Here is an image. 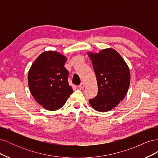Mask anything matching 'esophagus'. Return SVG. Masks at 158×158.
Returning <instances> with one entry per match:
<instances>
[{
  "mask_svg": "<svg viewBox=\"0 0 158 158\" xmlns=\"http://www.w3.org/2000/svg\"><path fill=\"white\" fill-rule=\"evenodd\" d=\"M84 87H85V85H84V83H81V84L78 85V88H79L80 89H83L84 88Z\"/></svg>",
  "mask_w": 158,
  "mask_h": 158,
  "instance_id": "1",
  "label": "esophagus"
}]
</instances>
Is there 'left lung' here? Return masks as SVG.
Here are the masks:
<instances>
[{
    "label": "left lung",
    "instance_id": "left-lung-1",
    "mask_svg": "<svg viewBox=\"0 0 158 158\" xmlns=\"http://www.w3.org/2000/svg\"><path fill=\"white\" fill-rule=\"evenodd\" d=\"M88 55L92 60L98 87L97 95L89 100V104L98 111H108L125 97L130 85V70L122 56L111 48Z\"/></svg>",
    "mask_w": 158,
    "mask_h": 158
}]
</instances>
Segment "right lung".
I'll list each match as a JSON object with an SVG mask.
<instances>
[{
	"label": "right lung",
	"instance_id": "right-lung-1",
	"mask_svg": "<svg viewBox=\"0 0 158 158\" xmlns=\"http://www.w3.org/2000/svg\"><path fill=\"white\" fill-rule=\"evenodd\" d=\"M66 56L52 51H45L35 59L28 73V85L35 101L49 111L64 106L73 89L64 67Z\"/></svg>",
	"mask_w": 158,
	"mask_h": 158
}]
</instances>
